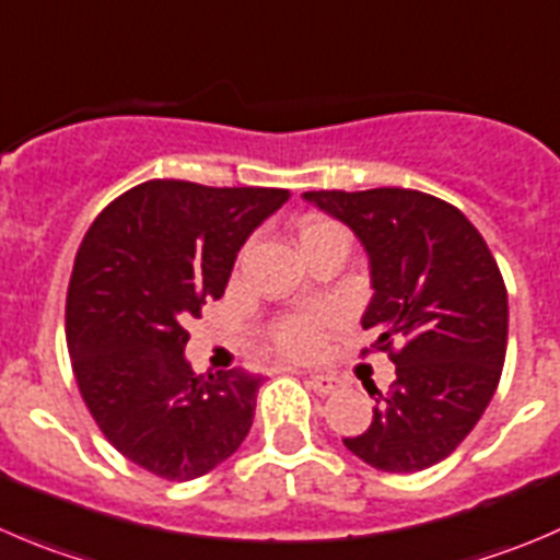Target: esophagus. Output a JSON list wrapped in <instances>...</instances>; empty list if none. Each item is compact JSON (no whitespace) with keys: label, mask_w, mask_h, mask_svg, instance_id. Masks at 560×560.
<instances>
[{"label":"esophagus","mask_w":560,"mask_h":560,"mask_svg":"<svg viewBox=\"0 0 560 560\" xmlns=\"http://www.w3.org/2000/svg\"><path fill=\"white\" fill-rule=\"evenodd\" d=\"M306 383H308V388L317 390L319 396H328L339 388V380H336L334 374H308Z\"/></svg>","instance_id":"34e87169"}]
</instances>
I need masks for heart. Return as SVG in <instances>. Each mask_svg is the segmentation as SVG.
Returning <instances> with one entry per match:
<instances>
[{
	"instance_id": "1",
	"label": "heart",
	"mask_w": 560,
	"mask_h": 560,
	"mask_svg": "<svg viewBox=\"0 0 560 560\" xmlns=\"http://www.w3.org/2000/svg\"><path fill=\"white\" fill-rule=\"evenodd\" d=\"M334 232H345L334 221L314 219L303 224L301 230V246L312 243L317 237L334 235ZM336 328V314L330 308H308V312H292L284 317L270 323V345L281 358L290 361H308V358L319 355L325 345V336Z\"/></svg>"
}]
</instances>
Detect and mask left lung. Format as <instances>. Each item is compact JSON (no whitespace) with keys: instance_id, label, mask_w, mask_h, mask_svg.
<instances>
[{"instance_id":"obj_1","label":"left lung","mask_w":560,"mask_h":560,"mask_svg":"<svg viewBox=\"0 0 560 560\" xmlns=\"http://www.w3.org/2000/svg\"><path fill=\"white\" fill-rule=\"evenodd\" d=\"M345 221L372 265L361 325L388 352L396 380L372 396V427L345 446L385 474L446 459L490 405L506 361L509 298L501 268L463 210L412 188L306 191ZM363 350L361 355H366Z\"/></svg>"}]
</instances>
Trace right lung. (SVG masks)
Segmentation results:
<instances>
[{
  "label": "right lung",
  "mask_w": 560,
  "mask_h": 560,
  "mask_svg": "<svg viewBox=\"0 0 560 560\" xmlns=\"http://www.w3.org/2000/svg\"><path fill=\"white\" fill-rule=\"evenodd\" d=\"M287 197L148 180L86 230L65 301L70 366L106 441L148 474L197 479L252 430L262 377L194 372L186 323L224 295L246 237Z\"/></svg>",
  "instance_id": "1"
}]
</instances>
